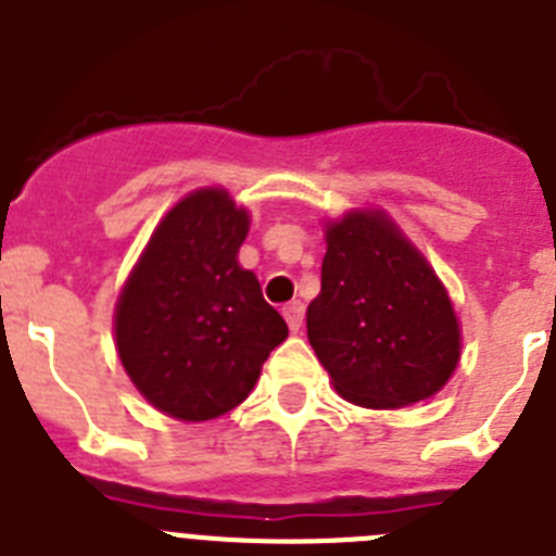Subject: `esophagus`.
Masks as SVG:
<instances>
[{"mask_svg": "<svg viewBox=\"0 0 556 556\" xmlns=\"http://www.w3.org/2000/svg\"><path fill=\"white\" fill-rule=\"evenodd\" d=\"M283 320H287L289 331L298 333L303 328V306L301 303H289L287 308H283Z\"/></svg>", "mask_w": 556, "mask_h": 556, "instance_id": "esophagus-1", "label": "esophagus"}]
</instances>
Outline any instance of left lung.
<instances>
[{
	"label": "left lung",
	"instance_id": "8db88e82",
	"mask_svg": "<svg viewBox=\"0 0 556 556\" xmlns=\"http://www.w3.org/2000/svg\"><path fill=\"white\" fill-rule=\"evenodd\" d=\"M326 244L306 328L333 390L370 409L443 390L459 365L462 333L424 253L384 211H348L326 225Z\"/></svg>",
	"mask_w": 556,
	"mask_h": 556
}]
</instances>
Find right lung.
Segmentation results:
<instances>
[{"mask_svg":"<svg viewBox=\"0 0 556 556\" xmlns=\"http://www.w3.org/2000/svg\"><path fill=\"white\" fill-rule=\"evenodd\" d=\"M248 230V211L228 191H191L161 219L122 287L116 351L164 415L198 424L239 406L289 337L258 278L236 262Z\"/></svg>","mask_w":556,"mask_h":556,"instance_id":"obj_1","label":"right lung"}]
</instances>
